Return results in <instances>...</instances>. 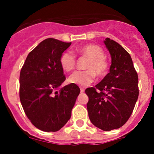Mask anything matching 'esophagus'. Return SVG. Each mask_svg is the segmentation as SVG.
<instances>
[{
  "mask_svg": "<svg viewBox=\"0 0 154 154\" xmlns=\"http://www.w3.org/2000/svg\"><path fill=\"white\" fill-rule=\"evenodd\" d=\"M84 91H85L84 88H83V87H80V92L83 93V92H84Z\"/></svg>",
  "mask_w": 154,
  "mask_h": 154,
  "instance_id": "1",
  "label": "esophagus"
}]
</instances>
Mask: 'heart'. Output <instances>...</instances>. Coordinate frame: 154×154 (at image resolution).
Returning a JSON list of instances; mask_svg holds the SVG:
<instances>
[{
    "label": "heart",
    "instance_id": "1",
    "mask_svg": "<svg viewBox=\"0 0 154 154\" xmlns=\"http://www.w3.org/2000/svg\"><path fill=\"white\" fill-rule=\"evenodd\" d=\"M77 54L88 59L85 71H75L68 77V82L78 86H86L94 80L96 74L98 77H103L109 70L108 61L105 58L103 50L96 45L89 44L77 49ZM60 64L66 71H71L76 66V57L73 53L65 52L60 57Z\"/></svg>",
    "mask_w": 154,
    "mask_h": 154
}]
</instances>
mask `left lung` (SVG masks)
Returning <instances> with one entry per match:
<instances>
[{
    "label": "left lung",
    "mask_w": 154,
    "mask_h": 154,
    "mask_svg": "<svg viewBox=\"0 0 154 154\" xmlns=\"http://www.w3.org/2000/svg\"><path fill=\"white\" fill-rule=\"evenodd\" d=\"M104 44L112 58L109 72L95 87L85 91L91 122L100 130L110 131L122 127L131 116L139 97V78L125 48L109 38Z\"/></svg>",
    "instance_id": "left-lung-1"
}]
</instances>
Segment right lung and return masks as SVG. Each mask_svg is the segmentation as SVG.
Wrapping results in <instances>:
<instances>
[{
	"label": "right lung",
	"instance_id": "1",
	"mask_svg": "<svg viewBox=\"0 0 154 154\" xmlns=\"http://www.w3.org/2000/svg\"><path fill=\"white\" fill-rule=\"evenodd\" d=\"M71 44L46 38L29 52L20 72L21 105L31 123L42 131H58L66 125L80 94L72 83L60 88L66 80L60 57Z\"/></svg>",
	"mask_w": 154,
	"mask_h": 154
}]
</instances>
